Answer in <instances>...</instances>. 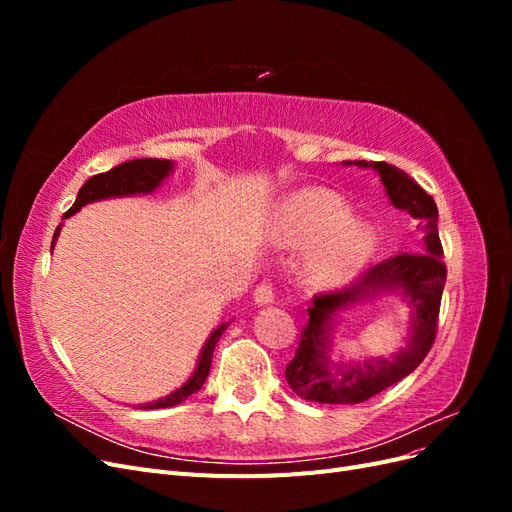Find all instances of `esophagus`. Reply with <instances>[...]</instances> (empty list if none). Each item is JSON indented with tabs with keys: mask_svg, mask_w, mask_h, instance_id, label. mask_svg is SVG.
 I'll return each mask as SVG.
<instances>
[{
	"mask_svg": "<svg viewBox=\"0 0 512 512\" xmlns=\"http://www.w3.org/2000/svg\"><path fill=\"white\" fill-rule=\"evenodd\" d=\"M254 303L256 305H271L275 303V292H273V286L271 284H260L256 290H254Z\"/></svg>",
	"mask_w": 512,
	"mask_h": 512,
	"instance_id": "esophagus-1",
	"label": "esophagus"
}]
</instances>
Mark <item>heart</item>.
Instances as JSON below:
<instances>
[{
    "label": "heart",
    "instance_id": "b5f03b06",
    "mask_svg": "<svg viewBox=\"0 0 512 512\" xmlns=\"http://www.w3.org/2000/svg\"><path fill=\"white\" fill-rule=\"evenodd\" d=\"M350 215L346 200L327 190H305L286 203L282 220L286 243L299 250L318 245L307 265L309 280L316 286L348 282L376 252V228Z\"/></svg>",
    "mask_w": 512,
    "mask_h": 512
}]
</instances>
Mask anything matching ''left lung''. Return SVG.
Instances as JSON below:
<instances>
[{"mask_svg": "<svg viewBox=\"0 0 512 512\" xmlns=\"http://www.w3.org/2000/svg\"><path fill=\"white\" fill-rule=\"evenodd\" d=\"M376 170L391 205L410 213L423 228V254H399L371 267L344 290L322 294L307 309L309 322L294 359L286 365V382L299 397L314 404L352 406L367 401L404 380L423 363L436 339L446 267L438 237V207L421 185L404 170L386 162H342ZM397 296L411 307L407 346L391 360L370 357L365 362L330 359L332 335L341 314L356 304Z\"/></svg>", "mask_w": 512, "mask_h": 512, "instance_id": "1", "label": "left lung"}]
</instances>
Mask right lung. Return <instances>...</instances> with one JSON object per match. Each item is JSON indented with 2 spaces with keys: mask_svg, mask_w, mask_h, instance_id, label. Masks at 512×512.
I'll return each mask as SVG.
<instances>
[{
  "mask_svg": "<svg viewBox=\"0 0 512 512\" xmlns=\"http://www.w3.org/2000/svg\"><path fill=\"white\" fill-rule=\"evenodd\" d=\"M175 162L173 160H153V158H141V160H128L123 162L115 168L108 170V173H100L94 175L91 179H87L83 183V188L76 194V200L72 209L64 215V220L72 218L76 211H81L85 205L89 203H98V200H108V198H126V196H138V194H153L156 192L160 185L175 173ZM59 224L55 235H53V243H51V254H53V247L57 243V237L61 232ZM230 322H222L220 327H215L207 342L200 348L198 354V361L196 367L192 371V376L185 380L179 389L170 391L166 397H160L156 401H147V404H136L134 408L138 410H158V408H173L183 404L185 399H188L192 393H196L200 386L205 384L207 376H209V369H211V359H213V350L215 344L220 342L222 333L228 329Z\"/></svg>",
  "mask_w": 512,
  "mask_h": 512,
  "instance_id": "add662e5",
  "label": "right lung"
}]
</instances>
